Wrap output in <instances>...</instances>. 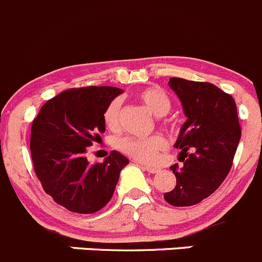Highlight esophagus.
<instances>
[{
	"label": "esophagus",
	"mask_w": 262,
	"mask_h": 262,
	"mask_svg": "<svg viewBox=\"0 0 262 262\" xmlns=\"http://www.w3.org/2000/svg\"><path fill=\"white\" fill-rule=\"evenodd\" d=\"M142 167H143V170H146L147 172H149V174H156V172L160 171V169H157V167L148 166V165H142Z\"/></svg>",
	"instance_id": "34e87169"
}]
</instances>
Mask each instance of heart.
<instances>
[{
	"label": "heart",
	"mask_w": 262,
	"mask_h": 262,
	"mask_svg": "<svg viewBox=\"0 0 262 262\" xmlns=\"http://www.w3.org/2000/svg\"><path fill=\"white\" fill-rule=\"evenodd\" d=\"M137 98L156 116H164L171 108V100L169 95L160 87H147L137 93ZM121 114V102L119 98H114L103 111V121L108 129L114 130L119 126ZM120 151L134 160L152 164L157 160L162 151L166 149V139L161 136H152L148 138L126 136L119 139Z\"/></svg>",
	"instance_id": "heart-1"
}]
</instances>
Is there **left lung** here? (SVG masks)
<instances>
[{"instance_id":"obj_1","label":"left lung","mask_w":262,"mask_h":262,"mask_svg":"<svg viewBox=\"0 0 262 262\" xmlns=\"http://www.w3.org/2000/svg\"><path fill=\"white\" fill-rule=\"evenodd\" d=\"M169 85L188 119L175 143L182 149L183 166H170L177 185L164 199L172 206H193L212 194L232 169L241 139L237 106L229 93L211 83L170 78Z\"/></svg>"}]
</instances>
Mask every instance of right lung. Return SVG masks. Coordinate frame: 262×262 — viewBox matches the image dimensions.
I'll return each instance as SVG.
<instances>
[{"instance_id": "obj_1", "label": "right lung", "mask_w": 262, "mask_h": 262, "mask_svg": "<svg viewBox=\"0 0 262 262\" xmlns=\"http://www.w3.org/2000/svg\"><path fill=\"white\" fill-rule=\"evenodd\" d=\"M123 91L116 87L70 88L48 100L33 120L30 155L42 188L77 214L100 211L111 200L128 159L111 151L90 164L87 147L105 132L103 111Z\"/></svg>"}]
</instances>
